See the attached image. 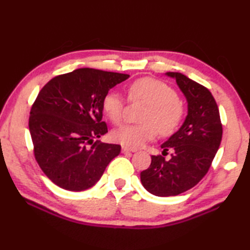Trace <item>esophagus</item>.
<instances>
[{
  "mask_svg": "<svg viewBox=\"0 0 250 250\" xmlns=\"http://www.w3.org/2000/svg\"><path fill=\"white\" fill-rule=\"evenodd\" d=\"M122 152H124V153H129V152H137V150L130 149V147H126V146H122Z\"/></svg>",
  "mask_w": 250,
  "mask_h": 250,
  "instance_id": "obj_1",
  "label": "esophagus"
}]
</instances>
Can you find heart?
<instances>
[{
	"instance_id": "b5f03b06",
	"label": "heart",
	"mask_w": 250,
	"mask_h": 250,
	"mask_svg": "<svg viewBox=\"0 0 250 250\" xmlns=\"http://www.w3.org/2000/svg\"><path fill=\"white\" fill-rule=\"evenodd\" d=\"M129 98L143 101L147 108L141 120L145 124L125 125L113 132V139L126 147L137 149L153 140L158 131L170 135L179 128L184 117V105L176 91L167 83L153 78H141L128 87ZM103 109L110 121L120 125L124 121L125 101L120 94L109 91L103 100Z\"/></svg>"
}]
</instances>
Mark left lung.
<instances>
[{"label": "left lung", "instance_id": "1", "mask_svg": "<svg viewBox=\"0 0 250 250\" xmlns=\"http://www.w3.org/2000/svg\"><path fill=\"white\" fill-rule=\"evenodd\" d=\"M176 83L188 101L183 125L161 147L173 150L170 160L152 155L142 171L141 183L155 196H175L188 191L208 172L221 146L223 128L219 110L210 91L181 73L166 74Z\"/></svg>", "mask_w": 250, "mask_h": 250}]
</instances>
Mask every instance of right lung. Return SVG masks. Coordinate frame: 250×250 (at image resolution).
Listing matches in <instances>:
<instances>
[{
    "mask_svg": "<svg viewBox=\"0 0 250 250\" xmlns=\"http://www.w3.org/2000/svg\"><path fill=\"white\" fill-rule=\"evenodd\" d=\"M129 75L79 68L45 84L29 116L34 154L45 175L59 188L80 192L90 188L119 155V145L103 143L108 132L103 100Z\"/></svg>",
    "mask_w": 250,
    "mask_h": 250,
    "instance_id": "add662e5",
    "label": "right lung"
}]
</instances>
